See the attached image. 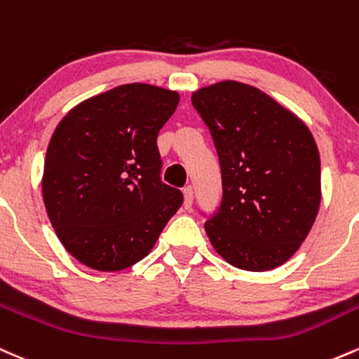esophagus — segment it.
Listing matches in <instances>:
<instances>
[{
	"instance_id": "esophagus-1",
	"label": "esophagus",
	"mask_w": 359,
	"mask_h": 359,
	"mask_svg": "<svg viewBox=\"0 0 359 359\" xmlns=\"http://www.w3.org/2000/svg\"><path fill=\"white\" fill-rule=\"evenodd\" d=\"M184 208L186 210H191L192 208V199H194V192H192V187H184Z\"/></svg>"
}]
</instances>
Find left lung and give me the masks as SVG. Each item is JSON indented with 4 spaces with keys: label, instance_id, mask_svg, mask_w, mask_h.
Segmentation results:
<instances>
[{
    "label": "left lung",
    "instance_id": "obj_1",
    "mask_svg": "<svg viewBox=\"0 0 359 359\" xmlns=\"http://www.w3.org/2000/svg\"><path fill=\"white\" fill-rule=\"evenodd\" d=\"M210 128L223 199L204 224L238 269L269 271L294 254L320 206V156L300 117L255 86L224 80L191 97Z\"/></svg>",
    "mask_w": 359,
    "mask_h": 359
}]
</instances>
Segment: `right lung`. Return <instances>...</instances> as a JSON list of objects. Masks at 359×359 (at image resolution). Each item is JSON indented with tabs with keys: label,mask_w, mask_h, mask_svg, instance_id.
<instances>
[{
	"label": "right lung",
	"mask_w": 359,
	"mask_h": 359,
	"mask_svg": "<svg viewBox=\"0 0 359 359\" xmlns=\"http://www.w3.org/2000/svg\"><path fill=\"white\" fill-rule=\"evenodd\" d=\"M179 93L121 85L81 102L49 141L42 198L65 249L92 269L114 273L151 252L182 204L161 182L156 136Z\"/></svg>",
	"instance_id": "obj_1"
}]
</instances>
